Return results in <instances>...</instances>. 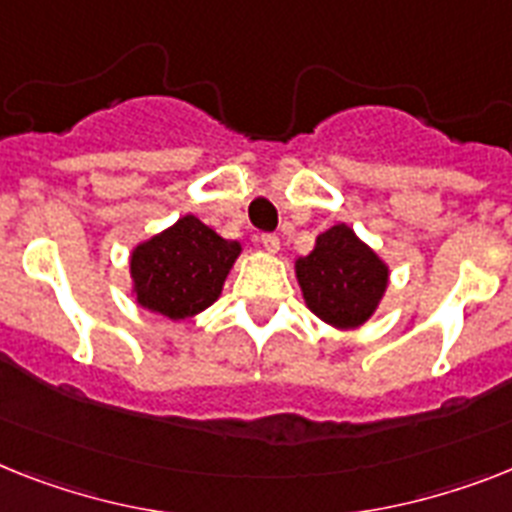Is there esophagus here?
<instances>
[{
    "instance_id": "1",
    "label": "esophagus",
    "mask_w": 512,
    "mask_h": 512,
    "mask_svg": "<svg viewBox=\"0 0 512 512\" xmlns=\"http://www.w3.org/2000/svg\"><path fill=\"white\" fill-rule=\"evenodd\" d=\"M261 248H264L266 253H277L280 251V238H277L274 232H264V235H261Z\"/></svg>"
}]
</instances>
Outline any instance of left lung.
<instances>
[{"label":"left lung","mask_w":512,"mask_h":512,"mask_svg":"<svg viewBox=\"0 0 512 512\" xmlns=\"http://www.w3.org/2000/svg\"><path fill=\"white\" fill-rule=\"evenodd\" d=\"M303 301L322 322L356 329L377 311L390 269L348 225L329 227L314 251L295 261Z\"/></svg>","instance_id":"obj_1"}]
</instances>
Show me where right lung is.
Masks as SVG:
<instances>
[{
    "instance_id": "add662e5",
    "label": "right lung",
    "mask_w": 512,
    "mask_h": 512,
    "mask_svg": "<svg viewBox=\"0 0 512 512\" xmlns=\"http://www.w3.org/2000/svg\"><path fill=\"white\" fill-rule=\"evenodd\" d=\"M238 256V240L219 238L201 219L185 214L130 253L135 301L172 322L201 314L219 298Z\"/></svg>"
}]
</instances>
